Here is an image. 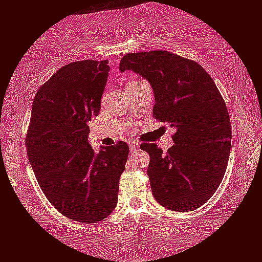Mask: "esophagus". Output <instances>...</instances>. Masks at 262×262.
I'll return each instance as SVG.
<instances>
[{
    "label": "esophagus",
    "instance_id": "obj_1",
    "mask_svg": "<svg viewBox=\"0 0 262 262\" xmlns=\"http://www.w3.org/2000/svg\"><path fill=\"white\" fill-rule=\"evenodd\" d=\"M128 147H130V150H135V149H137L138 147H140V143H138V142H136V141H130V142H128Z\"/></svg>",
    "mask_w": 262,
    "mask_h": 262
}]
</instances>
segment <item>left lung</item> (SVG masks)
Listing matches in <instances>:
<instances>
[{"instance_id":"1","label":"left lung","mask_w":262,"mask_h":262,"mask_svg":"<svg viewBox=\"0 0 262 262\" xmlns=\"http://www.w3.org/2000/svg\"><path fill=\"white\" fill-rule=\"evenodd\" d=\"M125 70L150 83L154 118L175 128V144L166 153L156 143L141 144L150 156L154 198L173 211L195 210L220 186L230 158L232 127L221 93L198 63L166 51L126 54Z\"/></svg>"}]
</instances>
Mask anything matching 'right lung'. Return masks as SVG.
Returning <instances> with one entry per match:
<instances>
[{"instance_id":"obj_1","label":"right lung","mask_w":262,"mask_h":262,"mask_svg":"<svg viewBox=\"0 0 262 262\" xmlns=\"http://www.w3.org/2000/svg\"><path fill=\"white\" fill-rule=\"evenodd\" d=\"M108 60H81L60 68L34 98L27 136L28 158L42 192L60 214L96 224L118 203L128 146L89 142L91 118L101 109Z\"/></svg>"}]
</instances>
